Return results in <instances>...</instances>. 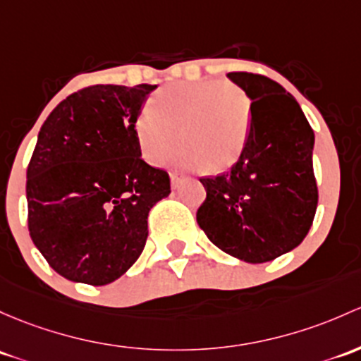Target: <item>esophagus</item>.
Returning a JSON list of instances; mask_svg holds the SVG:
<instances>
[{
    "mask_svg": "<svg viewBox=\"0 0 361 361\" xmlns=\"http://www.w3.org/2000/svg\"><path fill=\"white\" fill-rule=\"evenodd\" d=\"M181 180H183V176L178 173H171V185H173V188H178L180 187Z\"/></svg>",
    "mask_w": 361,
    "mask_h": 361,
    "instance_id": "obj_1",
    "label": "esophagus"
}]
</instances>
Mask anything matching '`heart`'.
I'll return each mask as SVG.
<instances>
[{"mask_svg":"<svg viewBox=\"0 0 361 361\" xmlns=\"http://www.w3.org/2000/svg\"><path fill=\"white\" fill-rule=\"evenodd\" d=\"M252 104L242 86L221 79L183 81L154 93L135 117V138L143 159L162 164L176 150L181 168L225 173L240 161L247 145Z\"/></svg>","mask_w":361,"mask_h":361,"instance_id":"heart-1","label":"heart"}]
</instances>
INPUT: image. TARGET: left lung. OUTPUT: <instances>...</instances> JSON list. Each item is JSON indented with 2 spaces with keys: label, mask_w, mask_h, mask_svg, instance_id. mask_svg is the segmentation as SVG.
I'll return each mask as SVG.
<instances>
[{
  "label": "left lung",
  "mask_w": 361,
  "mask_h": 361,
  "mask_svg": "<svg viewBox=\"0 0 361 361\" xmlns=\"http://www.w3.org/2000/svg\"><path fill=\"white\" fill-rule=\"evenodd\" d=\"M228 78L252 100V124L240 161L226 173L200 178L206 200L197 223L230 256L267 263L298 247L313 225L314 135L279 82L252 72H230Z\"/></svg>",
  "instance_id": "left-lung-1"
}]
</instances>
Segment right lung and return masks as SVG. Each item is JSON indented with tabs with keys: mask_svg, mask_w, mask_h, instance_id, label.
I'll return each instance as SVG.
<instances>
[{
	"mask_svg": "<svg viewBox=\"0 0 361 361\" xmlns=\"http://www.w3.org/2000/svg\"><path fill=\"white\" fill-rule=\"evenodd\" d=\"M155 85H93L60 102L27 166V226L59 275L105 286L145 247L149 211L171 193L168 171L140 155L135 117Z\"/></svg>",
	"mask_w": 361,
	"mask_h": 361,
	"instance_id": "1",
	"label": "right lung"
}]
</instances>
